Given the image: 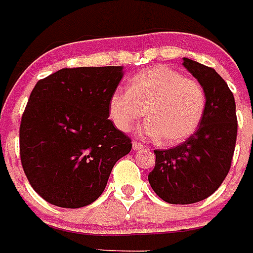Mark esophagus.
Masks as SVG:
<instances>
[{
  "label": "esophagus",
  "instance_id": "34e87169",
  "mask_svg": "<svg viewBox=\"0 0 253 253\" xmlns=\"http://www.w3.org/2000/svg\"><path fill=\"white\" fill-rule=\"evenodd\" d=\"M133 149L134 151H142V149H144V146L139 142H133Z\"/></svg>",
  "mask_w": 253,
  "mask_h": 253
}]
</instances>
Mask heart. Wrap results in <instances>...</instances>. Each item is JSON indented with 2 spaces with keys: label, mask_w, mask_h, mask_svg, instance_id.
Wrapping results in <instances>:
<instances>
[{
  "label": "heart",
  "mask_w": 253,
  "mask_h": 253,
  "mask_svg": "<svg viewBox=\"0 0 253 253\" xmlns=\"http://www.w3.org/2000/svg\"><path fill=\"white\" fill-rule=\"evenodd\" d=\"M205 104V91L196 80L167 66H156L134 76L129 90L114 91L109 111L114 124L128 131L147 110L149 120L143 126L144 135L173 146L195 133Z\"/></svg>",
  "instance_id": "heart-1"
}]
</instances>
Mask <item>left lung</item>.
<instances>
[{"mask_svg": "<svg viewBox=\"0 0 253 253\" xmlns=\"http://www.w3.org/2000/svg\"><path fill=\"white\" fill-rule=\"evenodd\" d=\"M182 64L204 88V115L182 144L154 151L156 165L148 181L162 200L184 205L202 202L222 185L231 169L238 124L233 93L224 80L189 58Z\"/></svg>", "mask_w": 253, "mask_h": 253, "instance_id": "1", "label": "left lung"}]
</instances>
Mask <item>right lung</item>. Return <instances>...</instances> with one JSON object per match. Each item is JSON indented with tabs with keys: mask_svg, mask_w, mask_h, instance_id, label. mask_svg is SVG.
I'll return each instance as SVG.
<instances>
[{
	"mask_svg": "<svg viewBox=\"0 0 253 253\" xmlns=\"http://www.w3.org/2000/svg\"><path fill=\"white\" fill-rule=\"evenodd\" d=\"M123 67L62 68L38 81L20 124V158L31 187L57 207L82 208L105 190L131 139L109 120Z\"/></svg>",
	"mask_w": 253,
	"mask_h": 253,
	"instance_id": "right-lung-1",
	"label": "right lung"
}]
</instances>
